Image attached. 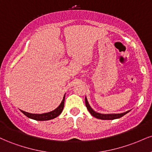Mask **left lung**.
Returning <instances> with one entry per match:
<instances>
[{"label":"left lung","mask_w":152,"mask_h":152,"mask_svg":"<svg viewBox=\"0 0 152 152\" xmlns=\"http://www.w3.org/2000/svg\"><path fill=\"white\" fill-rule=\"evenodd\" d=\"M85 103H86L87 109L88 110L90 114L93 116H94V117L102 120H113L116 119V118H119L122 117L123 116H124L125 114H126L127 113H129L131 111V110H129V111H127L126 112L124 113H121V114H101V113H98L96 112V111H95L91 107L90 104H88V100H87L86 96L85 97Z\"/></svg>","instance_id":"left-lung-1"}]
</instances>
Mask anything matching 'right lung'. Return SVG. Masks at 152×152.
Wrapping results in <instances>:
<instances>
[{"label":"right lung","mask_w":152,"mask_h":152,"mask_svg":"<svg viewBox=\"0 0 152 152\" xmlns=\"http://www.w3.org/2000/svg\"><path fill=\"white\" fill-rule=\"evenodd\" d=\"M65 95L66 94H64V98H63V100L61 103L60 104L58 107L56 109L53 110V111H50V112L48 113H43V114H31V113L26 112V111H23V110H20V111L26 115L27 117L31 118V119L36 120V121H48V120L53 119L56 117L59 116L61 114L63 109H64V101H65Z\"/></svg>","instance_id":"1"}]
</instances>
